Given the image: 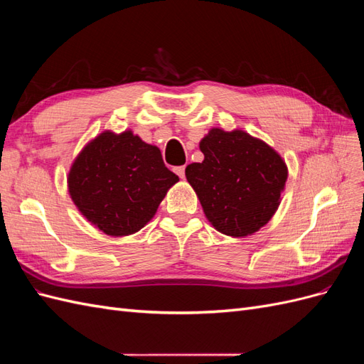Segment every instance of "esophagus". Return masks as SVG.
Masks as SVG:
<instances>
[{
  "label": "esophagus",
  "instance_id": "1",
  "mask_svg": "<svg viewBox=\"0 0 364 364\" xmlns=\"http://www.w3.org/2000/svg\"><path fill=\"white\" fill-rule=\"evenodd\" d=\"M174 173L178 174L181 179H183V178H185V167H183V165H182V167H176V168H174Z\"/></svg>",
  "mask_w": 364,
  "mask_h": 364
}]
</instances>
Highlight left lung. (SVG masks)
Instances as JSON below:
<instances>
[{
    "label": "left lung",
    "mask_w": 364,
    "mask_h": 364,
    "mask_svg": "<svg viewBox=\"0 0 364 364\" xmlns=\"http://www.w3.org/2000/svg\"><path fill=\"white\" fill-rule=\"evenodd\" d=\"M202 162L185 168L186 181L218 232L241 238L270 222L287 182V164L267 142L245 130L214 127L200 141Z\"/></svg>",
    "instance_id": "left-lung-1"
}]
</instances>
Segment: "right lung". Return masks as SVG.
<instances>
[{
    "instance_id": "right-lung-1",
    "label": "right lung",
    "mask_w": 364,
    "mask_h": 364,
    "mask_svg": "<svg viewBox=\"0 0 364 364\" xmlns=\"http://www.w3.org/2000/svg\"><path fill=\"white\" fill-rule=\"evenodd\" d=\"M179 181L161 150L132 130H105L82 149L68 173V191L82 215L111 237L138 232Z\"/></svg>"
}]
</instances>
